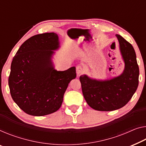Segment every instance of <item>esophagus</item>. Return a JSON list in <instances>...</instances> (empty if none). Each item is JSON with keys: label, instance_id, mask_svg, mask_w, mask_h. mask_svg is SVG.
Listing matches in <instances>:
<instances>
[{"label": "esophagus", "instance_id": "1", "mask_svg": "<svg viewBox=\"0 0 146 146\" xmlns=\"http://www.w3.org/2000/svg\"><path fill=\"white\" fill-rule=\"evenodd\" d=\"M76 71H77V76H79L81 75L82 73H84V69L81 66H78L76 67Z\"/></svg>", "mask_w": 146, "mask_h": 146}]
</instances>
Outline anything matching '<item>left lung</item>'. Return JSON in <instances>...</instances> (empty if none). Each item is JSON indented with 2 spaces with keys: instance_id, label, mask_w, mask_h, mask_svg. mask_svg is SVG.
<instances>
[{
  "instance_id": "1",
  "label": "left lung",
  "mask_w": 146,
  "mask_h": 146,
  "mask_svg": "<svg viewBox=\"0 0 146 146\" xmlns=\"http://www.w3.org/2000/svg\"><path fill=\"white\" fill-rule=\"evenodd\" d=\"M125 62V69L119 77L110 80H98L86 75L79 78L82 92L87 104L95 110L110 111L125 106L137 90L139 67L132 44L116 35Z\"/></svg>"
}]
</instances>
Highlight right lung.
Returning a JSON list of instances; mask_svg holds the SVG:
<instances>
[{
  "mask_svg": "<svg viewBox=\"0 0 146 146\" xmlns=\"http://www.w3.org/2000/svg\"><path fill=\"white\" fill-rule=\"evenodd\" d=\"M59 48L54 33L36 35L25 40L13 58L8 78L11 96L27 114L43 116L60 108L76 68L58 71L52 57Z\"/></svg>",
  "mask_w": 146,
  "mask_h": 146,
  "instance_id": "right-lung-1",
  "label": "right lung"
}]
</instances>
